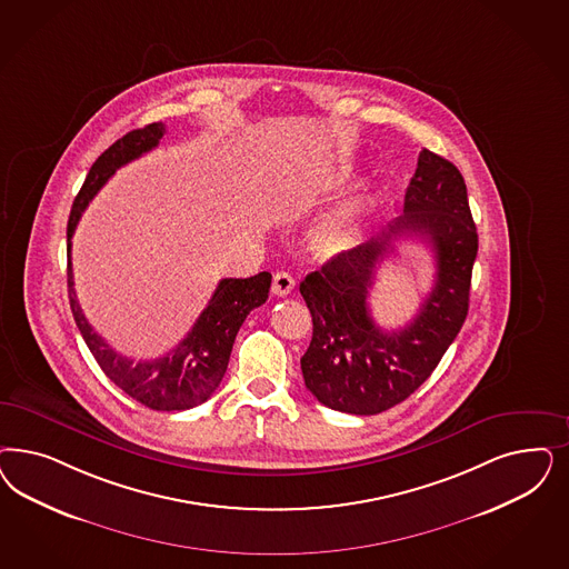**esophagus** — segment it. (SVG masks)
Masks as SVG:
<instances>
[{
  "instance_id": "34e87169",
  "label": "esophagus",
  "mask_w": 569,
  "mask_h": 569,
  "mask_svg": "<svg viewBox=\"0 0 569 569\" xmlns=\"http://www.w3.org/2000/svg\"><path fill=\"white\" fill-rule=\"evenodd\" d=\"M295 289V278L289 272H276L272 280V293L278 297L291 293Z\"/></svg>"
}]
</instances>
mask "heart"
Listing matches in <instances>:
<instances>
[{"label": "heart", "mask_w": 569, "mask_h": 569, "mask_svg": "<svg viewBox=\"0 0 569 569\" xmlns=\"http://www.w3.org/2000/svg\"><path fill=\"white\" fill-rule=\"evenodd\" d=\"M370 197L358 194L353 199L337 207L332 213L316 226L312 242L318 253L322 256H343L356 249L362 240L365 220L368 216Z\"/></svg>", "instance_id": "obj_1"}]
</instances>
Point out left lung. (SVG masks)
<instances>
[{
  "mask_svg": "<svg viewBox=\"0 0 569 569\" xmlns=\"http://www.w3.org/2000/svg\"><path fill=\"white\" fill-rule=\"evenodd\" d=\"M412 236L432 247L437 284L403 330H381L367 308L373 272L395 250L393 239ZM476 256L477 228L465 180L450 161L422 148L402 218L377 239L330 257L299 284L312 313V341L301 372L313 398L339 412L379 415L415 393L467 318Z\"/></svg>",
  "mask_w": 569,
  "mask_h": 569,
  "instance_id": "8db88e82",
  "label": "left lung"
}]
</instances>
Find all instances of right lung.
<instances>
[{"instance_id": "right-lung-1", "label": "right lung", "mask_w": 569, "mask_h": 569, "mask_svg": "<svg viewBox=\"0 0 569 569\" xmlns=\"http://www.w3.org/2000/svg\"><path fill=\"white\" fill-rule=\"evenodd\" d=\"M166 133L163 123H150L147 128L133 129L107 148L93 163L86 182L73 202L69 223H67V282L69 301L77 329L86 339L96 362L104 375L129 398L144 403L152 410H186L199 406L211 398V393L226 375L230 351L234 346L244 318L251 310L266 303L270 293V272H259L251 278H221L216 293L201 316L197 318L192 330L186 335L176 348L157 360H140L121 356L92 329L88 318L81 312L73 289V268H71V239L74 228L81 220L86 207L90 204L98 190L109 182L119 167L142 157L148 150L159 147V140Z\"/></svg>"}]
</instances>
